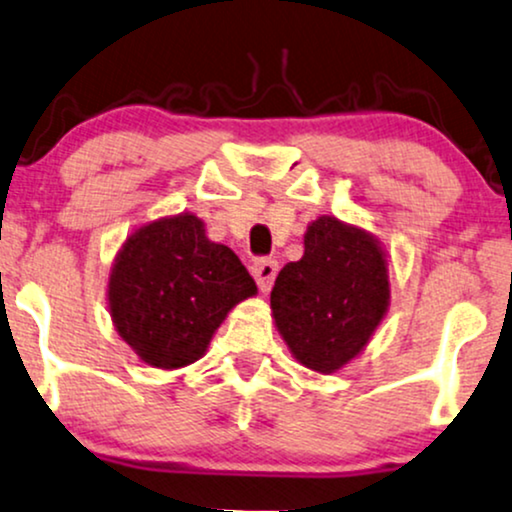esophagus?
I'll list each match as a JSON object with an SVG mask.
<instances>
[{
  "mask_svg": "<svg viewBox=\"0 0 512 512\" xmlns=\"http://www.w3.org/2000/svg\"><path fill=\"white\" fill-rule=\"evenodd\" d=\"M278 271V262L276 260H255L252 262V276H255L257 286H260L262 293H267L274 283Z\"/></svg>",
  "mask_w": 512,
  "mask_h": 512,
  "instance_id": "obj_1",
  "label": "esophagus"
}]
</instances>
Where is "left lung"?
<instances>
[{
	"label": "left lung",
	"mask_w": 512,
	"mask_h": 512,
	"mask_svg": "<svg viewBox=\"0 0 512 512\" xmlns=\"http://www.w3.org/2000/svg\"><path fill=\"white\" fill-rule=\"evenodd\" d=\"M390 302L383 250L373 236L335 217L304 234L300 262L278 271L271 312L295 359L333 373L364 349Z\"/></svg>",
	"instance_id": "1"
}]
</instances>
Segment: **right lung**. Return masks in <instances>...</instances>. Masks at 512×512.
Listing matches in <instances>:
<instances>
[{"label": "right lung", "instance_id": "obj_1", "mask_svg": "<svg viewBox=\"0 0 512 512\" xmlns=\"http://www.w3.org/2000/svg\"><path fill=\"white\" fill-rule=\"evenodd\" d=\"M257 286L234 250L212 243L196 215L141 226L113 264L108 304L120 338L155 368L205 354L224 316Z\"/></svg>", "mask_w": 512, "mask_h": 512}]
</instances>
